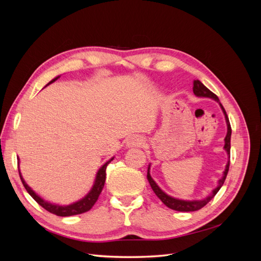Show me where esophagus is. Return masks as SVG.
Listing matches in <instances>:
<instances>
[{
	"mask_svg": "<svg viewBox=\"0 0 261 261\" xmlns=\"http://www.w3.org/2000/svg\"><path fill=\"white\" fill-rule=\"evenodd\" d=\"M144 144V140L140 136H132L128 138L127 143H126V147L127 148H136V147H140L141 145Z\"/></svg>",
	"mask_w": 261,
	"mask_h": 261,
	"instance_id": "1",
	"label": "esophagus"
}]
</instances>
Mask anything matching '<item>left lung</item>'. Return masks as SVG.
Returning a JSON list of instances; mask_svg holds the SVG:
<instances>
[{"label": "left lung", "mask_w": 261, "mask_h": 261, "mask_svg": "<svg viewBox=\"0 0 261 261\" xmlns=\"http://www.w3.org/2000/svg\"><path fill=\"white\" fill-rule=\"evenodd\" d=\"M193 91H194V94L196 97H199V98H210L212 100L217 101L221 110H222V112L224 114V117H225V122H226V126H227V132H226V136L224 138V150L226 151V154H227V163L225 165V169L223 171V175L222 177H221L219 180H218V185L217 187L213 189L212 193L209 194L207 197H204V198L202 199H198V200H184V199H178V198H175V197H172L170 195H168L167 193H164L162 189L158 186V184L155 183V181L153 180V178L151 177V175H150V164L148 167V173H147V178H148V181L150 186H151L152 191L154 192V194L158 196V198H159L165 206L169 207L170 209H173V210H176V211H184V212H187V211H196V210H199L201 209L202 207L206 206V204L213 198V197L216 196V194L219 192V189L222 187L224 180H225V177L227 175V172H228V168H230V149H231V134H232V129H231V125H230V122H228V117L226 115V112L225 110L223 108V106L221 105V102L219 100V98L216 96L215 93H213L212 91H210L206 86H204L200 81H195L194 82V87H193Z\"/></svg>", "instance_id": "1"}]
</instances>
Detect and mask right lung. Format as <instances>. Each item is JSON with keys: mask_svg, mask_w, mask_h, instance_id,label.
<instances>
[{"mask_svg": "<svg viewBox=\"0 0 261 261\" xmlns=\"http://www.w3.org/2000/svg\"><path fill=\"white\" fill-rule=\"evenodd\" d=\"M61 76H57L55 78H53V80L46 85L49 86L50 84L54 83L57 80H59ZM45 86V87H46ZM18 159V158H17ZM114 159V156H112L111 159H110L109 161H107L102 167L99 169V171L97 172L96 174V178H94V181H93V185L91 187V189L89 191V193L87 194L84 198L80 199L76 202H73L70 204H67V206H61V204H57V203H52V202H49L44 200L43 198H41L40 196H39L35 191H33L31 189L27 183L25 181V179H23V177L21 176V173H20V170L18 169L19 171V176H20V179L22 181V185L25 186L26 191L29 193V195L33 197V198L40 204L41 207H43L46 211H49L51 213H53V215H57L59 217H69V216H75V215H81V213H84V212H87L89 211L94 203H96V201L98 200V197L99 195L101 194L102 192V188H103L105 186V183H106V170H107V167L108 164L111 162L112 160ZM18 164H19V159H18Z\"/></svg>", "mask_w": 261, "mask_h": 261, "instance_id": "1", "label": "right lung"}]
</instances>
